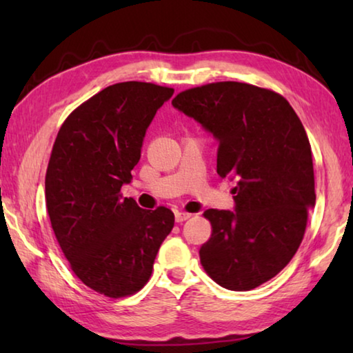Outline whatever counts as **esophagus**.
Returning <instances> with one entry per match:
<instances>
[{"label": "esophagus", "mask_w": 353, "mask_h": 353, "mask_svg": "<svg viewBox=\"0 0 353 353\" xmlns=\"http://www.w3.org/2000/svg\"><path fill=\"white\" fill-rule=\"evenodd\" d=\"M188 218H191V214L187 212H176V221L177 223H183V221H187Z\"/></svg>", "instance_id": "esophagus-1"}]
</instances>
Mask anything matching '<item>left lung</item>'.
I'll return each instance as SVG.
<instances>
[{
  "label": "left lung",
  "mask_w": 353,
  "mask_h": 353,
  "mask_svg": "<svg viewBox=\"0 0 353 353\" xmlns=\"http://www.w3.org/2000/svg\"><path fill=\"white\" fill-rule=\"evenodd\" d=\"M172 105L214 135L219 177L236 179L235 212H204L212 235L201 265L223 288L254 290L294 256L316 202L305 129L282 94L244 82L188 88Z\"/></svg>",
  "instance_id": "left-lung-1"
}]
</instances>
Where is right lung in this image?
I'll return each mask as SVG.
<instances>
[{"label":"right lung","instance_id":"add662e5","mask_svg":"<svg viewBox=\"0 0 353 353\" xmlns=\"http://www.w3.org/2000/svg\"><path fill=\"white\" fill-rule=\"evenodd\" d=\"M174 88L119 82L70 113L59 129L45 176V202L71 271L112 299L148 283L160 244L174 227L166 207L145 210L123 198L152 118Z\"/></svg>","mask_w":353,"mask_h":353}]
</instances>
